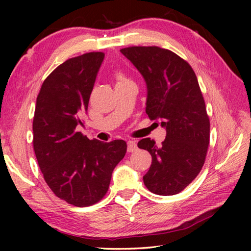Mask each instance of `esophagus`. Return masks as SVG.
<instances>
[{
	"label": "esophagus",
	"instance_id": "obj_1",
	"mask_svg": "<svg viewBox=\"0 0 251 251\" xmlns=\"http://www.w3.org/2000/svg\"><path fill=\"white\" fill-rule=\"evenodd\" d=\"M127 151L128 153H132V151L137 150V144L134 140H127Z\"/></svg>",
	"mask_w": 251,
	"mask_h": 251
}]
</instances>
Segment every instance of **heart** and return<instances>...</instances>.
I'll return each instance as SVG.
<instances>
[{
	"label": "heart",
	"instance_id": "obj_1",
	"mask_svg": "<svg viewBox=\"0 0 251 251\" xmlns=\"http://www.w3.org/2000/svg\"><path fill=\"white\" fill-rule=\"evenodd\" d=\"M118 82H121V81H125V80H127L126 77H124L123 75H118Z\"/></svg>",
	"mask_w": 251,
	"mask_h": 251
}]
</instances>
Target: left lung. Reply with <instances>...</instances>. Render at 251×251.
I'll return each mask as SVG.
<instances>
[{"instance_id":"1","label":"left lung","mask_w":251,"mask_h":251,"mask_svg":"<svg viewBox=\"0 0 251 251\" xmlns=\"http://www.w3.org/2000/svg\"><path fill=\"white\" fill-rule=\"evenodd\" d=\"M120 52L147 82L150 119H160L166 130L161 146L151 138L138 142L151 156L144 185L156 195L179 194L199 175L209 144L210 124L198 79L191 65L171 50L134 46Z\"/></svg>"}]
</instances>
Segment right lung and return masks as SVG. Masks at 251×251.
I'll use <instances>...</instances> for the list:
<instances>
[{"label": "right lung", "instance_id": "1", "mask_svg": "<svg viewBox=\"0 0 251 251\" xmlns=\"http://www.w3.org/2000/svg\"><path fill=\"white\" fill-rule=\"evenodd\" d=\"M103 58L102 52H89L66 60L44 80L36 98L37 163L55 196L77 207L103 198L113 170L126 153L125 140H90L77 131Z\"/></svg>", "mask_w": 251, "mask_h": 251}]
</instances>
